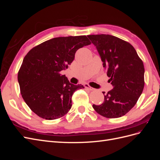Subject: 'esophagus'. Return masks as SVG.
I'll return each mask as SVG.
<instances>
[{"instance_id": "34e87169", "label": "esophagus", "mask_w": 160, "mask_h": 160, "mask_svg": "<svg viewBox=\"0 0 160 160\" xmlns=\"http://www.w3.org/2000/svg\"><path fill=\"white\" fill-rule=\"evenodd\" d=\"M85 88H86V89H88V90H89V91H94L95 90V89L94 88H91V86H89L88 84H85Z\"/></svg>"}]
</instances>
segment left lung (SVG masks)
Listing matches in <instances>:
<instances>
[{
  "instance_id": "left-lung-1",
  "label": "left lung",
  "mask_w": 160,
  "mask_h": 160,
  "mask_svg": "<svg viewBox=\"0 0 160 160\" xmlns=\"http://www.w3.org/2000/svg\"><path fill=\"white\" fill-rule=\"evenodd\" d=\"M96 46L113 89L104 102L93 105L97 113L107 118H118L136 104L144 88V66L134 47L128 42L110 35H88ZM103 94L105 92H103Z\"/></svg>"
}]
</instances>
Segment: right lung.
<instances>
[{
	"instance_id": "add662e5",
	"label": "right lung",
	"mask_w": 160,
	"mask_h": 160,
	"mask_svg": "<svg viewBox=\"0 0 160 160\" xmlns=\"http://www.w3.org/2000/svg\"><path fill=\"white\" fill-rule=\"evenodd\" d=\"M89 45L85 35L57 37L33 47L24 58L18 72L21 93L38 117L52 120L68 113L72 94L84 87L70 83L60 72L68 68L77 50Z\"/></svg>"
}]
</instances>
